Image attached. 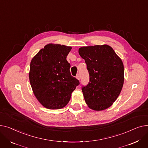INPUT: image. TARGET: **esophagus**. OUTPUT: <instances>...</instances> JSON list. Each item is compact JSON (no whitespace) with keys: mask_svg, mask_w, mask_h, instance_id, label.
<instances>
[{"mask_svg":"<svg viewBox=\"0 0 148 148\" xmlns=\"http://www.w3.org/2000/svg\"><path fill=\"white\" fill-rule=\"evenodd\" d=\"M76 79H77L79 80V79H80V75H79V74H77V75H76Z\"/></svg>","mask_w":148,"mask_h":148,"instance_id":"esophagus-1","label":"esophagus"}]
</instances>
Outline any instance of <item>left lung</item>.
Segmentation results:
<instances>
[{
  "instance_id": "8db88e82",
  "label": "left lung",
  "mask_w": 148,
  "mask_h": 148,
  "mask_svg": "<svg viewBox=\"0 0 148 148\" xmlns=\"http://www.w3.org/2000/svg\"><path fill=\"white\" fill-rule=\"evenodd\" d=\"M78 52L85 60L90 75L89 83L82 88L86 105L96 111L108 109L123 88L124 70L122 60L108 45L82 47Z\"/></svg>"
}]
</instances>
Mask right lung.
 <instances>
[{
	"mask_svg": "<svg viewBox=\"0 0 148 148\" xmlns=\"http://www.w3.org/2000/svg\"><path fill=\"white\" fill-rule=\"evenodd\" d=\"M71 47L49 43L32 58L29 80L41 105L49 109L66 106L79 81L70 72L66 57Z\"/></svg>",
	"mask_w": 148,
	"mask_h": 148,
	"instance_id": "add662e5",
	"label": "right lung"
}]
</instances>
